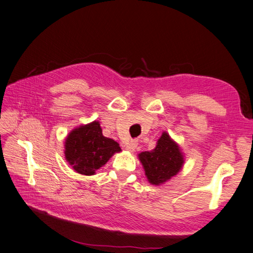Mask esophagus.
<instances>
[{
    "mask_svg": "<svg viewBox=\"0 0 253 253\" xmlns=\"http://www.w3.org/2000/svg\"><path fill=\"white\" fill-rule=\"evenodd\" d=\"M137 144H138L137 143V140H131L126 144V149L129 152H134L135 149L137 148Z\"/></svg>",
    "mask_w": 253,
    "mask_h": 253,
    "instance_id": "1",
    "label": "esophagus"
}]
</instances>
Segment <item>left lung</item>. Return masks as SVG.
I'll return each mask as SVG.
<instances>
[{
  "label": "left lung",
  "instance_id": "left-lung-1",
  "mask_svg": "<svg viewBox=\"0 0 253 253\" xmlns=\"http://www.w3.org/2000/svg\"><path fill=\"white\" fill-rule=\"evenodd\" d=\"M144 173L150 183L159 186L177 174L183 166V154L167 132L158 139L152 151L141 152L138 155Z\"/></svg>",
  "mask_w": 253,
  "mask_h": 253
}]
</instances>
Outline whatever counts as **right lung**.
<instances>
[{"label":"right lung","instance_id":"add662e5","mask_svg":"<svg viewBox=\"0 0 253 253\" xmlns=\"http://www.w3.org/2000/svg\"><path fill=\"white\" fill-rule=\"evenodd\" d=\"M64 154L73 169L82 175H94L121 151L119 143L104 137L98 121L74 128L68 134L64 144Z\"/></svg>","mask_w":253,"mask_h":253}]
</instances>
